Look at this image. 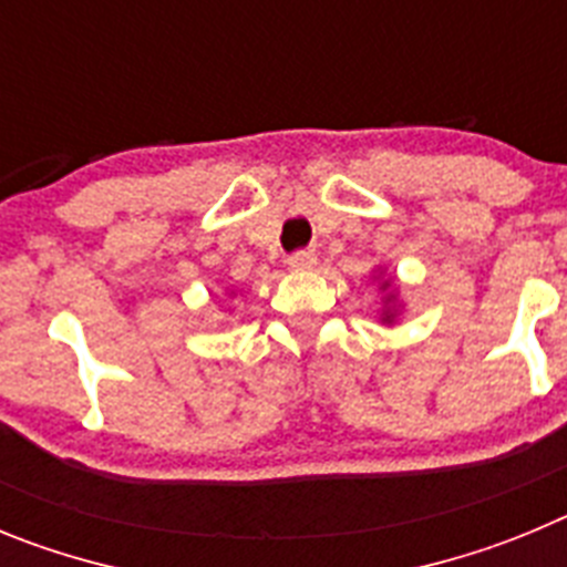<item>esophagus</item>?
<instances>
[{"mask_svg": "<svg viewBox=\"0 0 567 567\" xmlns=\"http://www.w3.org/2000/svg\"><path fill=\"white\" fill-rule=\"evenodd\" d=\"M288 268L296 274L313 271L316 268V254L313 251H296L288 257Z\"/></svg>", "mask_w": 567, "mask_h": 567, "instance_id": "34e87169", "label": "esophagus"}]
</instances>
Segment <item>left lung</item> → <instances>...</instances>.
I'll return each instance as SVG.
<instances>
[{
	"label": "left lung",
	"instance_id": "left-lung-1",
	"mask_svg": "<svg viewBox=\"0 0 567 567\" xmlns=\"http://www.w3.org/2000/svg\"><path fill=\"white\" fill-rule=\"evenodd\" d=\"M386 285H390V279H386V282H381V288H386ZM386 302H392V296H390V299H386ZM381 321H386V324H392V321H395V308L384 310V316H381Z\"/></svg>",
	"mask_w": 567,
	"mask_h": 567
}]
</instances>
